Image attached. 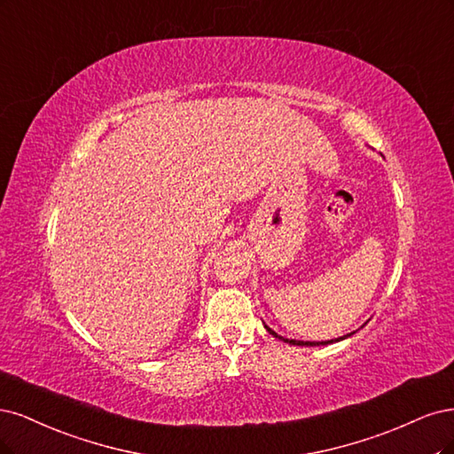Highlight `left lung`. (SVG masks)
Returning a JSON list of instances; mask_svg holds the SVG:
<instances>
[{
    "instance_id": "obj_1",
    "label": "left lung",
    "mask_w": 454,
    "mask_h": 454,
    "mask_svg": "<svg viewBox=\"0 0 454 454\" xmlns=\"http://www.w3.org/2000/svg\"><path fill=\"white\" fill-rule=\"evenodd\" d=\"M264 328L273 335V338H277V340H281V341H285V343H290V345H301V347H318V345H330V343H338V341H343V340H347V338H350V335H353L355 332H350V333H347V335H341V338H335V340H328V341H300V340H286V338H283V335H279L277 332H273L270 326H266L264 325Z\"/></svg>"
}]
</instances>
